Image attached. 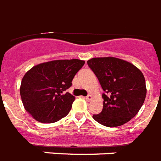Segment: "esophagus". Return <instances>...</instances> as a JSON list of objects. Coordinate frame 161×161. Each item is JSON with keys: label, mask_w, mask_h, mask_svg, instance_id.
Instances as JSON below:
<instances>
[{"label": "esophagus", "mask_w": 161, "mask_h": 161, "mask_svg": "<svg viewBox=\"0 0 161 161\" xmlns=\"http://www.w3.org/2000/svg\"><path fill=\"white\" fill-rule=\"evenodd\" d=\"M85 98H86V100L89 102V101L92 100V95H90V94H88V95L87 96V97H86Z\"/></svg>", "instance_id": "34e87169"}]
</instances>
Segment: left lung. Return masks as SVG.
Instances as JSON below:
<instances>
[{
    "label": "left lung",
    "mask_w": 161,
    "mask_h": 161,
    "mask_svg": "<svg viewBox=\"0 0 161 161\" xmlns=\"http://www.w3.org/2000/svg\"><path fill=\"white\" fill-rule=\"evenodd\" d=\"M88 65L105 92L102 112L93 114V119L107 127L129 122L140 111L146 97L142 72L130 62L114 57L93 58Z\"/></svg>",
    "instance_id": "obj_1"
}]
</instances>
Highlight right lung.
Masks as SVG:
<instances>
[{"instance_id": "obj_1", "label": "right lung", "mask_w": 161, "mask_h": 161, "mask_svg": "<svg viewBox=\"0 0 161 161\" xmlns=\"http://www.w3.org/2000/svg\"><path fill=\"white\" fill-rule=\"evenodd\" d=\"M85 62L79 59L39 63L25 73L20 94L25 109L41 123H54L68 115L75 97L64 93Z\"/></svg>"}]
</instances>
